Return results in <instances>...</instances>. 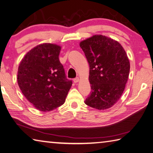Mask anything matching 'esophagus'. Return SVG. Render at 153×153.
<instances>
[{"mask_svg": "<svg viewBox=\"0 0 153 153\" xmlns=\"http://www.w3.org/2000/svg\"><path fill=\"white\" fill-rule=\"evenodd\" d=\"M73 81H74V82H75V83L78 82H79V77L75 78V79H74Z\"/></svg>", "mask_w": 153, "mask_h": 153, "instance_id": "esophagus-1", "label": "esophagus"}]
</instances>
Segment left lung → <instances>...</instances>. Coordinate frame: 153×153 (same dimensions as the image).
<instances>
[{
	"label": "left lung",
	"mask_w": 153,
	"mask_h": 153,
	"mask_svg": "<svg viewBox=\"0 0 153 153\" xmlns=\"http://www.w3.org/2000/svg\"><path fill=\"white\" fill-rule=\"evenodd\" d=\"M88 62L91 92L85 104L97 110H107L122 95L127 82L130 63L119 42L94 35L80 43Z\"/></svg>",
	"instance_id": "obj_1"
}]
</instances>
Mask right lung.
<instances>
[{"label": "right lung", "mask_w": 153, "mask_h": 153, "mask_svg": "<svg viewBox=\"0 0 153 153\" xmlns=\"http://www.w3.org/2000/svg\"><path fill=\"white\" fill-rule=\"evenodd\" d=\"M61 49L53 43L37 45L27 53L18 67L20 89L39 111H52L63 105L72 86L59 61Z\"/></svg>", "instance_id": "1"}]
</instances>
